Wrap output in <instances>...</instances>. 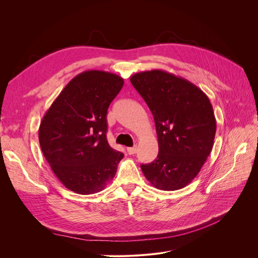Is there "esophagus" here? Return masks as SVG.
I'll use <instances>...</instances> for the list:
<instances>
[{"mask_svg":"<svg viewBox=\"0 0 258 258\" xmlns=\"http://www.w3.org/2000/svg\"><path fill=\"white\" fill-rule=\"evenodd\" d=\"M127 153L128 155H134L137 153V146H134V147H127Z\"/></svg>","mask_w":258,"mask_h":258,"instance_id":"esophagus-1","label":"esophagus"}]
</instances>
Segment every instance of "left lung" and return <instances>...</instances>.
<instances>
[{"label":"left lung","instance_id":"obj_1","mask_svg":"<svg viewBox=\"0 0 258 258\" xmlns=\"http://www.w3.org/2000/svg\"><path fill=\"white\" fill-rule=\"evenodd\" d=\"M131 83L154 116L159 153L141 164L148 182L162 190L190 183L210 155L216 132L207 95L190 81L163 70L134 74Z\"/></svg>","mask_w":258,"mask_h":258}]
</instances>
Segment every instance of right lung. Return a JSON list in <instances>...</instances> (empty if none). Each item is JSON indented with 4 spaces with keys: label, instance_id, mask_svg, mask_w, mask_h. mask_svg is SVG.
<instances>
[{
    "label": "right lung",
    "instance_id": "1",
    "mask_svg": "<svg viewBox=\"0 0 258 258\" xmlns=\"http://www.w3.org/2000/svg\"><path fill=\"white\" fill-rule=\"evenodd\" d=\"M123 78L89 70L69 81L46 112L38 130L42 152L69 190L101 191L111 182L123 154L108 145L106 113Z\"/></svg>",
    "mask_w": 258,
    "mask_h": 258
}]
</instances>
